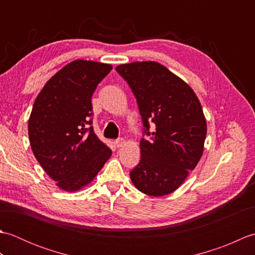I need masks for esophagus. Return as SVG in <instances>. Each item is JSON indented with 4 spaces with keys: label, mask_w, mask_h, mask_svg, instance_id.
Returning <instances> with one entry per match:
<instances>
[{
    "label": "esophagus",
    "mask_w": 255,
    "mask_h": 255,
    "mask_svg": "<svg viewBox=\"0 0 255 255\" xmlns=\"http://www.w3.org/2000/svg\"><path fill=\"white\" fill-rule=\"evenodd\" d=\"M114 144H115V147H117V148H121V147H123V145L125 144V139H123V138L116 139L115 141H114Z\"/></svg>",
    "instance_id": "1"
}]
</instances>
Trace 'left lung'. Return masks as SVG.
<instances>
[{"mask_svg":"<svg viewBox=\"0 0 255 255\" xmlns=\"http://www.w3.org/2000/svg\"><path fill=\"white\" fill-rule=\"evenodd\" d=\"M116 70L136 96L144 132L151 136L150 141H140L141 159L130 172L131 181L149 196L171 194L204 152L207 124L200 102L185 81L159 62L137 61ZM152 122L156 129L151 134Z\"/></svg>","mask_w":255,"mask_h":255,"instance_id":"obj_1","label":"left lung"}]
</instances>
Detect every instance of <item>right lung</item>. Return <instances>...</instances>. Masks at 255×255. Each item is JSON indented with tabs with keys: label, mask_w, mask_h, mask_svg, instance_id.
<instances>
[{
	"label": "right lung",
	"mask_w": 255,
	"mask_h": 255,
	"mask_svg": "<svg viewBox=\"0 0 255 255\" xmlns=\"http://www.w3.org/2000/svg\"><path fill=\"white\" fill-rule=\"evenodd\" d=\"M111 64L74 60L50 78L38 94L28 121L35 158L66 192L86 186L111 158L112 150L93 131L92 95Z\"/></svg>",
	"instance_id": "obj_1"
}]
</instances>
